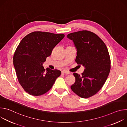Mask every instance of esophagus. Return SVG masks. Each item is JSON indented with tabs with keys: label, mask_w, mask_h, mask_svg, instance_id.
Masks as SVG:
<instances>
[{
	"label": "esophagus",
	"mask_w": 127,
	"mask_h": 127,
	"mask_svg": "<svg viewBox=\"0 0 127 127\" xmlns=\"http://www.w3.org/2000/svg\"><path fill=\"white\" fill-rule=\"evenodd\" d=\"M62 74H70V72L66 71V70H63L62 71Z\"/></svg>",
	"instance_id": "1"
}]
</instances>
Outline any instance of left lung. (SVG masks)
<instances>
[{"mask_svg": "<svg viewBox=\"0 0 127 127\" xmlns=\"http://www.w3.org/2000/svg\"><path fill=\"white\" fill-rule=\"evenodd\" d=\"M67 37L73 41L77 49L75 62L85 67L81 75L73 73L75 82L71 89L82 98L90 97L98 92L110 73L109 53L103 41L93 32L81 31Z\"/></svg>", "mask_w": 127, "mask_h": 127, "instance_id": "obj_1", "label": "left lung"}]
</instances>
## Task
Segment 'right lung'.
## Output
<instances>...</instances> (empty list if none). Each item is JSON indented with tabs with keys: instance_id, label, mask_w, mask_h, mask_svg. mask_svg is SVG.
I'll list each match as a JSON object with an SVG mask.
<instances>
[{
	"instance_id": "add662e5",
	"label": "right lung",
	"mask_w": 127,
	"mask_h": 127,
	"mask_svg": "<svg viewBox=\"0 0 127 127\" xmlns=\"http://www.w3.org/2000/svg\"><path fill=\"white\" fill-rule=\"evenodd\" d=\"M64 36L63 33L33 32L18 45L13 55V65L19 83L29 95L40 96L46 94L61 75L60 70H46L42 64Z\"/></svg>"
}]
</instances>
